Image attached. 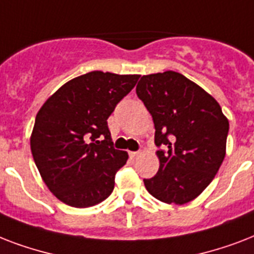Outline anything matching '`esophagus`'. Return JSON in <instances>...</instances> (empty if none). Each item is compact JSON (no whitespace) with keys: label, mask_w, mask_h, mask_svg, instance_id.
<instances>
[{"label":"esophagus","mask_w":254,"mask_h":254,"mask_svg":"<svg viewBox=\"0 0 254 254\" xmlns=\"http://www.w3.org/2000/svg\"><path fill=\"white\" fill-rule=\"evenodd\" d=\"M139 154H141V151H130V153H129V157H130L131 159H135L138 158Z\"/></svg>","instance_id":"1"}]
</instances>
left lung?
<instances>
[{"label":"left lung","instance_id":"obj_1","mask_svg":"<svg viewBox=\"0 0 254 254\" xmlns=\"http://www.w3.org/2000/svg\"><path fill=\"white\" fill-rule=\"evenodd\" d=\"M137 96L150 112L159 170L143 179L155 199L185 204L212 182L225 157L228 119L216 100L182 73L166 71L143 75Z\"/></svg>","mask_w":254,"mask_h":254}]
</instances>
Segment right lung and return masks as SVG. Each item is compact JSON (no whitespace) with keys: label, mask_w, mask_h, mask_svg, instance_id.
Returning a JSON list of instances; mask_svg holds the SVG:
<instances>
[{"label":"right lung","mask_w":254,"mask_h":254,"mask_svg":"<svg viewBox=\"0 0 254 254\" xmlns=\"http://www.w3.org/2000/svg\"><path fill=\"white\" fill-rule=\"evenodd\" d=\"M138 79L92 71L67 81L42 105L30 147L42 179L61 201L85 208L112 193L127 153L113 147L107 120Z\"/></svg>","instance_id":"1"}]
</instances>
